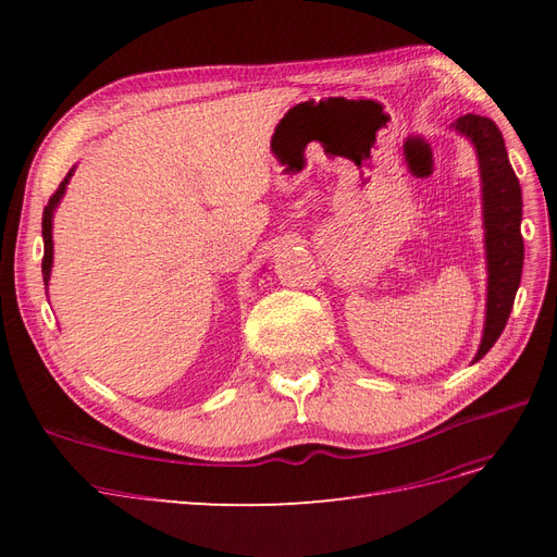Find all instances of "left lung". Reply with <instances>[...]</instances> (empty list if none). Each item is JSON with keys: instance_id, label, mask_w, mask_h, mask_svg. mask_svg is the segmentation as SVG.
<instances>
[{"instance_id": "8db88e82", "label": "left lung", "mask_w": 557, "mask_h": 557, "mask_svg": "<svg viewBox=\"0 0 557 557\" xmlns=\"http://www.w3.org/2000/svg\"><path fill=\"white\" fill-rule=\"evenodd\" d=\"M450 127L474 146L481 172L487 297L481 344L474 360H471L479 362L507 327L520 285L522 256H525L520 237L522 195L520 183L511 170L507 148H504L502 132L491 117L467 113L460 115Z\"/></svg>"}]
</instances>
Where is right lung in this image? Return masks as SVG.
Instances as JSON below:
<instances>
[{
    "label": "right lung",
    "mask_w": 557,
    "mask_h": 557,
    "mask_svg": "<svg viewBox=\"0 0 557 557\" xmlns=\"http://www.w3.org/2000/svg\"><path fill=\"white\" fill-rule=\"evenodd\" d=\"M74 166L70 170V174L64 176V181L60 183V188L55 190V195L48 199V207L44 209V221H41V234H44V262H41V272H44V283L48 288V281H50V269H53V215L55 209L60 207V201L66 193V185H70L72 176H74Z\"/></svg>",
    "instance_id": "add662e5"
}]
</instances>
